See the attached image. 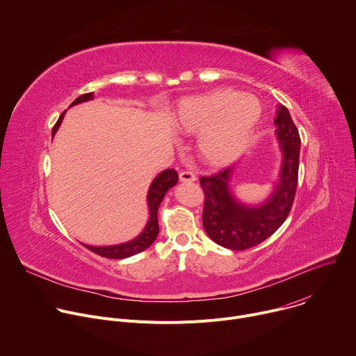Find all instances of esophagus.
<instances>
[{
    "label": "esophagus",
    "instance_id": "34e87169",
    "mask_svg": "<svg viewBox=\"0 0 356 356\" xmlns=\"http://www.w3.org/2000/svg\"><path fill=\"white\" fill-rule=\"evenodd\" d=\"M179 179H180V181H184V183H191V181H195V175L193 173V172H190V170H183V172H180V175H179Z\"/></svg>",
    "mask_w": 356,
    "mask_h": 356
}]
</instances>
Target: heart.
<instances>
[{"instance_id": "obj_1", "label": "heart", "mask_w": 356, "mask_h": 356, "mask_svg": "<svg viewBox=\"0 0 356 356\" xmlns=\"http://www.w3.org/2000/svg\"><path fill=\"white\" fill-rule=\"evenodd\" d=\"M261 120L259 99L229 88L187 99L179 111L181 129L201 134L200 155L211 166H222L238 158L250 145Z\"/></svg>"}]
</instances>
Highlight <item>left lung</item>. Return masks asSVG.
<instances>
[{
    "label": "left lung",
    "mask_w": 356,
    "mask_h": 356,
    "mask_svg": "<svg viewBox=\"0 0 356 356\" xmlns=\"http://www.w3.org/2000/svg\"><path fill=\"white\" fill-rule=\"evenodd\" d=\"M275 124L283 165L275 193L262 206L246 207L234 198L228 187L232 166L200 179L204 191L202 225L207 235L224 248L245 250L257 246L279 229L291 210L298 180L300 135L284 106H279Z\"/></svg>",
    "instance_id": "8db88e82"
}]
</instances>
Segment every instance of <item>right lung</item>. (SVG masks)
I'll return each mask as SVG.
<instances>
[{
    "label": "right lung",
    "instance_id": "right-lung-1",
    "mask_svg": "<svg viewBox=\"0 0 356 356\" xmlns=\"http://www.w3.org/2000/svg\"><path fill=\"white\" fill-rule=\"evenodd\" d=\"M92 98V92H87L80 95L79 98H76L72 106H76L79 103H84V101H88ZM66 111L62 113V115L59 117L58 122L55 124L54 129H52V135L56 134V131L59 129L63 115ZM179 180L177 172L173 169H168L165 172H162L154 181H152L149 191H147V204H149V221L146 224V228L143 229V232L136 236L134 241L127 242V243H120V245H114V246H88L84 245L87 249H90L91 252L97 253V255L103 257V258H108V259H124L132 255H136V253L145 250L146 248H149L154 241L156 239L158 234H159V222H158V210L161 202L165 197V194L168 193L169 188H172Z\"/></svg>",
    "mask_w": 356,
    "mask_h": 356
}]
</instances>
